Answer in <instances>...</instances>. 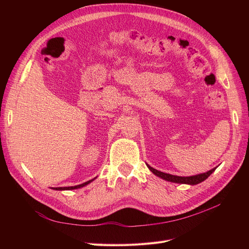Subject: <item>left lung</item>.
Returning <instances> with one entry per match:
<instances>
[{
  "mask_svg": "<svg viewBox=\"0 0 249 249\" xmlns=\"http://www.w3.org/2000/svg\"><path fill=\"white\" fill-rule=\"evenodd\" d=\"M147 167L149 168V170L152 171L154 175L160 177L161 178L163 179H166V180H169V182H172V183H178V184H189V185H196V184H199L201 182H203V180L207 179L212 173L215 171L216 168H213L209 170L208 172H205V173H200V175H197V176H192V177H178V176H172V175H169V173H165V172H162V171H159L157 170L153 167H150L149 165H147Z\"/></svg>",
  "mask_w": 249,
  "mask_h": 249,
  "instance_id": "left-lung-1",
  "label": "left lung"
}]
</instances>
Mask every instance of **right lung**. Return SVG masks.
<instances>
[{
  "label": "right lung",
  "mask_w": 249,
  "mask_h": 249,
  "mask_svg": "<svg viewBox=\"0 0 249 249\" xmlns=\"http://www.w3.org/2000/svg\"><path fill=\"white\" fill-rule=\"evenodd\" d=\"M93 179H90V180H88V182H86V183H83L81 185L73 186V187H58V188H55V190H72V189H78V188H81V187H84V186L88 185L90 182H92Z\"/></svg>",
  "instance_id": "add662e5"
}]
</instances>
